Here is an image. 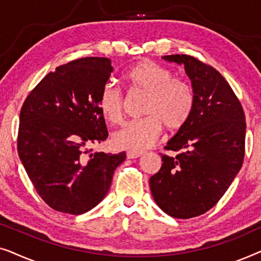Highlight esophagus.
<instances>
[{
  "mask_svg": "<svg viewBox=\"0 0 261 261\" xmlns=\"http://www.w3.org/2000/svg\"><path fill=\"white\" fill-rule=\"evenodd\" d=\"M142 154H144V152L128 151V152H127V158H128V159H135V158H139V156H141Z\"/></svg>",
  "mask_w": 261,
  "mask_h": 261,
  "instance_id": "1",
  "label": "esophagus"
}]
</instances>
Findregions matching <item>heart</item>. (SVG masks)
<instances>
[{"instance_id":"heart-1","label":"heart","mask_w":261,"mask_h":261,"mask_svg":"<svg viewBox=\"0 0 261 261\" xmlns=\"http://www.w3.org/2000/svg\"><path fill=\"white\" fill-rule=\"evenodd\" d=\"M134 90L146 94L144 119L132 121L113 134L116 147L141 151L154 144L163 130L177 132L185 126L194 109V94L184 81L173 78L172 71L151 60H142L126 72ZM123 92L113 82L103 85L98 97L102 115L110 123L123 116Z\"/></svg>"}]
</instances>
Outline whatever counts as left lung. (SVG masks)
Segmentation results:
<instances>
[{"mask_svg": "<svg viewBox=\"0 0 261 261\" xmlns=\"http://www.w3.org/2000/svg\"><path fill=\"white\" fill-rule=\"evenodd\" d=\"M183 65L194 92V109L165 146L177 155H162L149 178L153 198L167 215L191 219L212 209L240 171L245 155V113L219 71L187 55L164 56Z\"/></svg>", "mask_w": 261, "mask_h": 261, "instance_id": "1", "label": "left lung"}]
</instances>
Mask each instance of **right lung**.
<instances>
[{"instance_id":"obj_1","label":"right lung","mask_w":261,"mask_h":261,"mask_svg":"<svg viewBox=\"0 0 261 261\" xmlns=\"http://www.w3.org/2000/svg\"><path fill=\"white\" fill-rule=\"evenodd\" d=\"M113 70L108 58L72 60L46 74L21 108L20 160L35 190L57 212L81 215L97 205L126 159V152L89 149L108 138L98 97Z\"/></svg>"}]
</instances>
